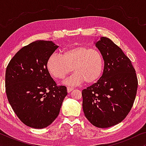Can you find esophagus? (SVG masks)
<instances>
[{
	"mask_svg": "<svg viewBox=\"0 0 146 146\" xmlns=\"http://www.w3.org/2000/svg\"><path fill=\"white\" fill-rule=\"evenodd\" d=\"M74 90V88H72V87H67V91H68V93H70V92H72Z\"/></svg>",
	"mask_w": 146,
	"mask_h": 146,
	"instance_id": "34e87169",
	"label": "esophagus"
}]
</instances>
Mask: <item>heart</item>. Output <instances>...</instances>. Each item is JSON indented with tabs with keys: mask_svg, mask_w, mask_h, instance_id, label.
<instances>
[{
	"mask_svg": "<svg viewBox=\"0 0 146 146\" xmlns=\"http://www.w3.org/2000/svg\"><path fill=\"white\" fill-rule=\"evenodd\" d=\"M48 71L52 76L63 79L74 70L64 83L67 86H77L96 82L104 70V59L98 49L86 46H76L67 49L62 54H52L46 62Z\"/></svg>",
	"mask_w": 146,
	"mask_h": 146,
	"instance_id": "1",
	"label": "heart"
}]
</instances>
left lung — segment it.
<instances>
[{"label": "left lung", "instance_id": "left-lung-1", "mask_svg": "<svg viewBox=\"0 0 146 146\" xmlns=\"http://www.w3.org/2000/svg\"><path fill=\"white\" fill-rule=\"evenodd\" d=\"M104 59L103 74L84 89L82 108L92 124L107 128L123 121L130 111L137 89L135 69L121 49L106 37L96 42Z\"/></svg>", "mask_w": 146, "mask_h": 146}]
</instances>
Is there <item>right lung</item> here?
<instances>
[{"mask_svg":"<svg viewBox=\"0 0 146 146\" xmlns=\"http://www.w3.org/2000/svg\"><path fill=\"white\" fill-rule=\"evenodd\" d=\"M58 46L52 41L36 40L20 50L6 70V93L22 122L33 128L50 125L59 114L67 95L64 86H57L46 62Z\"/></svg>","mask_w":146,"mask_h":146,"instance_id":"add662e5","label":"right lung"}]
</instances>
